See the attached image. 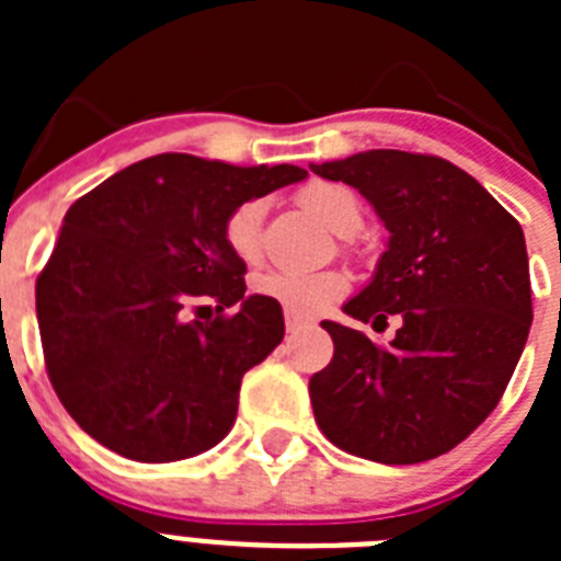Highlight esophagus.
I'll return each instance as SVG.
<instances>
[{
    "label": "esophagus",
    "mask_w": 561,
    "mask_h": 561,
    "mask_svg": "<svg viewBox=\"0 0 561 561\" xmlns=\"http://www.w3.org/2000/svg\"><path fill=\"white\" fill-rule=\"evenodd\" d=\"M306 325H311L309 317L295 314V311H286V331H300V329H306Z\"/></svg>",
    "instance_id": "1"
}]
</instances>
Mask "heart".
I'll return each instance as SVG.
<instances>
[{"instance_id": "b5f03b06", "label": "heart", "mask_w": 561, "mask_h": 561, "mask_svg": "<svg viewBox=\"0 0 561 561\" xmlns=\"http://www.w3.org/2000/svg\"><path fill=\"white\" fill-rule=\"evenodd\" d=\"M297 202L323 221L329 230L348 236L362 225V207L356 193L336 182H309L297 191ZM261 225L264 202L250 199L238 205L225 221V241L230 252L247 264L261 257ZM348 289V277L340 270H270L255 277V291L270 297L295 314H320Z\"/></svg>"}]
</instances>
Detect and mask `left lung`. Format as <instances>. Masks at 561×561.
I'll return each mask as SVG.
<instances>
[{
    "instance_id": "left-lung-1",
    "label": "left lung",
    "mask_w": 561,
    "mask_h": 561,
    "mask_svg": "<svg viewBox=\"0 0 561 561\" xmlns=\"http://www.w3.org/2000/svg\"><path fill=\"white\" fill-rule=\"evenodd\" d=\"M356 187L388 227L370 284L342 311L390 345L325 320L329 368L311 376L314 419L334 447L376 463H421L458 447L497 408L531 331L519 221L474 176L430 153L376 148L309 165Z\"/></svg>"
}]
</instances>
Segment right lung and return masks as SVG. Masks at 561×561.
Listing matches in <instances>:
<instances>
[{
    "label": "right lung",
    "instance_id": "1",
    "mask_svg": "<svg viewBox=\"0 0 561 561\" xmlns=\"http://www.w3.org/2000/svg\"><path fill=\"white\" fill-rule=\"evenodd\" d=\"M306 176L157 153L69 207L36 314L47 376L83 433L142 463L193 458L230 433L241 379L280 345L284 311L244 295L225 221ZM196 299H216L217 317L202 321L201 307L191 321Z\"/></svg>",
    "mask_w": 561,
    "mask_h": 561
}]
</instances>
